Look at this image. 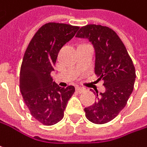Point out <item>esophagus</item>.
<instances>
[{
    "instance_id": "1",
    "label": "esophagus",
    "mask_w": 147,
    "mask_h": 147,
    "mask_svg": "<svg viewBox=\"0 0 147 147\" xmlns=\"http://www.w3.org/2000/svg\"><path fill=\"white\" fill-rule=\"evenodd\" d=\"M76 92L77 93H79V94H82V93H83V92H85L86 91V88H82V87H76Z\"/></svg>"
}]
</instances>
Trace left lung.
Wrapping results in <instances>:
<instances>
[{"label": "left lung", "mask_w": 147, "mask_h": 147, "mask_svg": "<svg viewBox=\"0 0 147 147\" xmlns=\"http://www.w3.org/2000/svg\"><path fill=\"white\" fill-rule=\"evenodd\" d=\"M76 36L87 38L94 45L95 74L105 87L94 104L84 109L86 117L96 124L106 123L125 107L132 94L136 77L132 59L120 37L107 26L87 24Z\"/></svg>", "instance_id": "8db88e82"}]
</instances>
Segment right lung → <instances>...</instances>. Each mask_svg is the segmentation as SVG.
<instances>
[{"label":"right lung","mask_w":147,"mask_h":147,"mask_svg":"<svg viewBox=\"0 0 147 147\" xmlns=\"http://www.w3.org/2000/svg\"><path fill=\"white\" fill-rule=\"evenodd\" d=\"M78 26L47 23L34 35L21 65L19 88L31 116L46 126L56 124L64 117L74 86L60 88L51 76L61 47L76 33Z\"/></svg>","instance_id":"right-lung-1"}]
</instances>
